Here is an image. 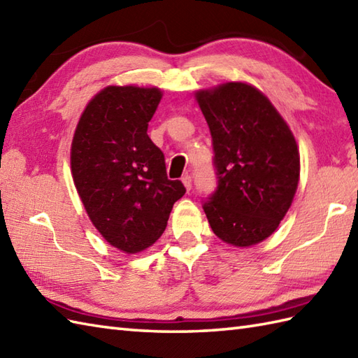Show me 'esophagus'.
<instances>
[{"mask_svg": "<svg viewBox=\"0 0 358 358\" xmlns=\"http://www.w3.org/2000/svg\"><path fill=\"white\" fill-rule=\"evenodd\" d=\"M181 181H183L186 191H191V187H192V178H191V175H185V177L181 178Z\"/></svg>", "mask_w": 358, "mask_h": 358, "instance_id": "obj_1", "label": "esophagus"}]
</instances>
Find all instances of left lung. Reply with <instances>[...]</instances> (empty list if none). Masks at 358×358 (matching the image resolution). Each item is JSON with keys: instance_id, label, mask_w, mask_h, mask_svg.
I'll return each mask as SVG.
<instances>
[{"instance_id": "obj_1", "label": "left lung", "mask_w": 358, "mask_h": 358, "mask_svg": "<svg viewBox=\"0 0 358 358\" xmlns=\"http://www.w3.org/2000/svg\"><path fill=\"white\" fill-rule=\"evenodd\" d=\"M195 98L208 121L217 171L204 214L227 245H257L277 229L299 186L294 135L268 98L246 83L199 90Z\"/></svg>"}]
</instances>
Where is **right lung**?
<instances>
[{
  "mask_svg": "<svg viewBox=\"0 0 358 358\" xmlns=\"http://www.w3.org/2000/svg\"><path fill=\"white\" fill-rule=\"evenodd\" d=\"M159 100L157 87L108 86L86 106L72 141L73 183L90 222L127 254L162 237L186 192L167 180L164 154L148 135Z\"/></svg>",
  "mask_w": 358,
  "mask_h": 358,
  "instance_id": "obj_1",
  "label": "right lung"
}]
</instances>
